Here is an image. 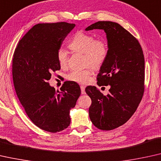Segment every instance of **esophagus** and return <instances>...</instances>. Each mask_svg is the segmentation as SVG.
Instances as JSON below:
<instances>
[{"label":"esophagus","mask_w":161,"mask_h":161,"mask_svg":"<svg viewBox=\"0 0 161 161\" xmlns=\"http://www.w3.org/2000/svg\"><path fill=\"white\" fill-rule=\"evenodd\" d=\"M80 88H81V94L82 95H85L86 92H85V86H80Z\"/></svg>","instance_id":"1"}]
</instances>
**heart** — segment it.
Segmentation results:
<instances>
[{
  "mask_svg": "<svg viewBox=\"0 0 161 161\" xmlns=\"http://www.w3.org/2000/svg\"><path fill=\"white\" fill-rule=\"evenodd\" d=\"M69 47L74 53L84 55L85 69L72 70L67 75V80L80 84L89 81L92 74V68L99 69L105 63L108 55V46L105 41L95 39L94 36L84 32H77L69 43ZM57 60L63 69L67 67V52L60 48L57 52Z\"/></svg>",
  "mask_w": 161,
  "mask_h": 161,
  "instance_id": "1",
  "label": "heart"
}]
</instances>
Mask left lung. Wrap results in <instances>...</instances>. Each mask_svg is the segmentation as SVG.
<instances>
[{"label":"left lung","instance_id":"left-lung-1","mask_svg":"<svg viewBox=\"0 0 161 161\" xmlns=\"http://www.w3.org/2000/svg\"><path fill=\"white\" fill-rule=\"evenodd\" d=\"M101 29L108 42V55L101 67L99 86H110L106 96L95 86L85 92L91 98L89 116L98 129L110 130L125 124L141 102L144 91V58L139 42L117 22L99 21L85 31Z\"/></svg>","mask_w":161,"mask_h":161}]
</instances>
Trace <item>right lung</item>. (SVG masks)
I'll return each mask as SVG.
<instances>
[{"mask_svg":"<svg viewBox=\"0 0 161 161\" xmlns=\"http://www.w3.org/2000/svg\"><path fill=\"white\" fill-rule=\"evenodd\" d=\"M75 24L61 22L36 25L18 43L12 60L14 85L27 115L38 128L60 132L71 123L69 113L81 94L74 81L55 91L48 82L60 69L57 52Z\"/></svg>","mask_w":161,"mask_h":161,"instance_id":"1","label":"right lung"}]
</instances>
